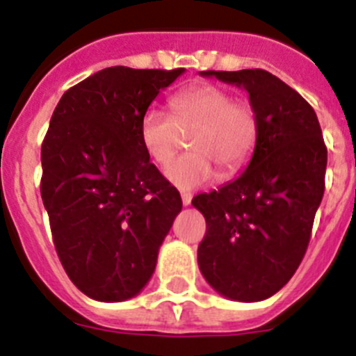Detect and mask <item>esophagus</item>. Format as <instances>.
I'll use <instances>...</instances> for the list:
<instances>
[{
    "label": "esophagus",
    "instance_id": "1",
    "mask_svg": "<svg viewBox=\"0 0 356 356\" xmlns=\"http://www.w3.org/2000/svg\"><path fill=\"white\" fill-rule=\"evenodd\" d=\"M191 201H193V194H191V193H181V203H184L185 207L191 205Z\"/></svg>",
    "mask_w": 356,
    "mask_h": 356
}]
</instances>
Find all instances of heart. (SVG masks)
Wrapping results in <instances>:
<instances>
[{
  "label": "heart",
  "mask_w": 356,
  "mask_h": 356,
  "mask_svg": "<svg viewBox=\"0 0 356 356\" xmlns=\"http://www.w3.org/2000/svg\"><path fill=\"white\" fill-rule=\"evenodd\" d=\"M171 115L149 106L139 122L144 151L165 163L179 145L181 133L193 131L191 154L168 163L163 171L175 187L193 191L217 175L234 176L246 168L259 140V118L251 103L234 99L219 85L205 83L175 94Z\"/></svg>",
  "instance_id": "1"
}]
</instances>
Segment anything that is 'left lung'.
Returning a JSON list of instances; mask_svg holds the SVG:
<instances>
[{
    "label": "left lung",
    "instance_id": "8db88e82",
    "mask_svg": "<svg viewBox=\"0 0 356 356\" xmlns=\"http://www.w3.org/2000/svg\"><path fill=\"white\" fill-rule=\"evenodd\" d=\"M250 94L259 140L238 178L193 205L205 216L201 275L228 300L262 301L287 284L310 242L328 151L314 108L264 69L203 71Z\"/></svg>",
    "mask_w": 356,
    "mask_h": 356
}]
</instances>
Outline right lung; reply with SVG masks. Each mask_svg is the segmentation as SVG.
<instances>
[{
	"label": "right lung",
	"mask_w": 356,
	"mask_h": 356,
	"mask_svg": "<svg viewBox=\"0 0 356 356\" xmlns=\"http://www.w3.org/2000/svg\"><path fill=\"white\" fill-rule=\"evenodd\" d=\"M185 69L94 72L65 90L40 149V196L71 282L96 301L139 294L181 210L180 193L149 162L143 114Z\"/></svg>",
	"instance_id": "1"
}]
</instances>
